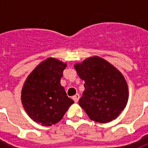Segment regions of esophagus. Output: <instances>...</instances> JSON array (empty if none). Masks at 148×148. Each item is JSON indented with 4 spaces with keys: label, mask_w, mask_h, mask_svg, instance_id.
<instances>
[{
    "label": "esophagus",
    "mask_w": 148,
    "mask_h": 148,
    "mask_svg": "<svg viewBox=\"0 0 148 148\" xmlns=\"http://www.w3.org/2000/svg\"><path fill=\"white\" fill-rule=\"evenodd\" d=\"M73 100L74 101V102H77L78 101V100H79V98H80V95L78 94V93H77V94H75L74 96H73Z\"/></svg>",
    "instance_id": "esophagus-1"
}]
</instances>
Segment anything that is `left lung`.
<instances>
[{
  "mask_svg": "<svg viewBox=\"0 0 148 148\" xmlns=\"http://www.w3.org/2000/svg\"><path fill=\"white\" fill-rule=\"evenodd\" d=\"M74 67L85 82L79 106L92 121L107 123L116 119L125 108L128 98L127 83L122 74L97 56Z\"/></svg>",
  "mask_w": 148,
  "mask_h": 148,
  "instance_id": "1",
  "label": "left lung"
}]
</instances>
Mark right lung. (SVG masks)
Instances as JSON below:
<instances>
[{"mask_svg": "<svg viewBox=\"0 0 148 148\" xmlns=\"http://www.w3.org/2000/svg\"><path fill=\"white\" fill-rule=\"evenodd\" d=\"M66 63L47 58L27 77L22 89L21 100L28 116L38 124L51 126L62 120L74 103L60 84Z\"/></svg>", "mask_w": 148, "mask_h": 148, "instance_id": "1", "label": "right lung"}]
</instances>
